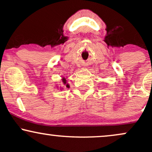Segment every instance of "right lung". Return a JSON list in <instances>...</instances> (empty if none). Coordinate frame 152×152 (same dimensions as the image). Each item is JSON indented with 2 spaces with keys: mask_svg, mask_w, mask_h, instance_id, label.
I'll list each match as a JSON object with an SVG mask.
<instances>
[{
  "mask_svg": "<svg viewBox=\"0 0 152 152\" xmlns=\"http://www.w3.org/2000/svg\"><path fill=\"white\" fill-rule=\"evenodd\" d=\"M62 82H63V83H64V85H65V86L66 87V88H69V83H67V82H66V78H64V77H62ZM57 88H58V86H57ZM60 89H63V88H61V87H60Z\"/></svg>",
  "mask_w": 152,
  "mask_h": 152,
  "instance_id": "1",
  "label": "right lung"
}]
</instances>
